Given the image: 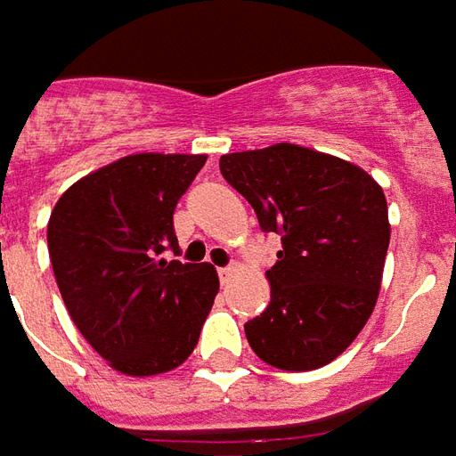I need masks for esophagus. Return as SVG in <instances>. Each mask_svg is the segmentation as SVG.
<instances>
[{
    "label": "esophagus",
    "mask_w": 456,
    "mask_h": 456,
    "mask_svg": "<svg viewBox=\"0 0 456 456\" xmlns=\"http://www.w3.org/2000/svg\"><path fill=\"white\" fill-rule=\"evenodd\" d=\"M233 273H235V265L221 267V270H218V277H221V285H228V280L233 277Z\"/></svg>",
    "instance_id": "34e87169"
}]
</instances>
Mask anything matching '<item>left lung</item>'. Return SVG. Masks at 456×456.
Listing matches in <instances>:
<instances>
[{"label":"left lung","instance_id":"left-lung-1","mask_svg":"<svg viewBox=\"0 0 456 456\" xmlns=\"http://www.w3.org/2000/svg\"><path fill=\"white\" fill-rule=\"evenodd\" d=\"M221 174L282 238L267 270L270 305L245 324L248 344L282 370H314L341 356L373 312L390 243L386 193L331 154L273 144L221 157Z\"/></svg>","mask_w":456,"mask_h":456}]
</instances>
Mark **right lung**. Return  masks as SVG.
Listing matches in <instances>:
<instances>
[{
	"mask_svg": "<svg viewBox=\"0 0 456 456\" xmlns=\"http://www.w3.org/2000/svg\"><path fill=\"white\" fill-rule=\"evenodd\" d=\"M206 154H130L83 176L48 218V255L73 324L125 376L182 366L218 295L208 263L179 253L174 208Z\"/></svg>",
	"mask_w": 456,
	"mask_h": 456,
	"instance_id": "right-lung-1",
	"label": "right lung"
}]
</instances>
